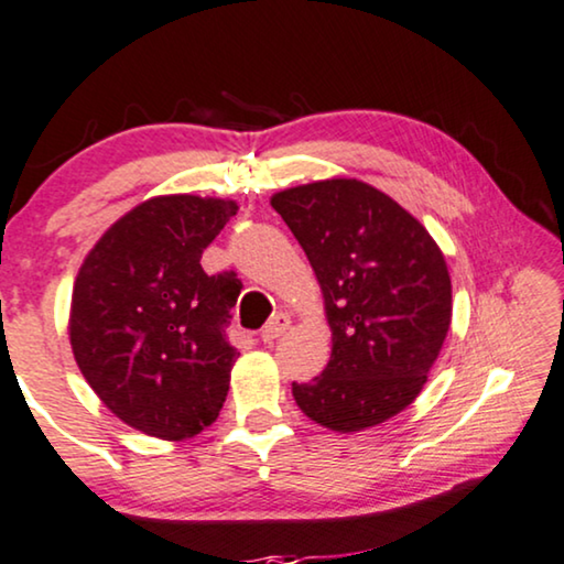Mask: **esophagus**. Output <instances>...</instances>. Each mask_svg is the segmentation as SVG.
<instances>
[{
  "label": "esophagus",
  "instance_id": "34e87169",
  "mask_svg": "<svg viewBox=\"0 0 564 564\" xmlns=\"http://www.w3.org/2000/svg\"><path fill=\"white\" fill-rule=\"evenodd\" d=\"M289 327H291V316H289V314H283V312H281V314H275L273 319L265 324L263 332H260V339H263L265 345H273L275 339L285 335V329H289Z\"/></svg>",
  "mask_w": 564,
  "mask_h": 564
}]
</instances>
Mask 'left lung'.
Returning a JSON list of instances; mask_svg holds the SVG:
<instances>
[{
    "label": "left lung",
    "instance_id": "8db88e82",
    "mask_svg": "<svg viewBox=\"0 0 564 564\" xmlns=\"http://www.w3.org/2000/svg\"><path fill=\"white\" fill-rule=\"evenodd\" d=\"M273 209L322 283L332 358L293 383L299 409L335 432H360L422 393L452 316V285L432 235L391 196L355 178L275 194Z\"/></svg>",
    "mask_w": 564,
    "mask_h": 564
}]
</instances>
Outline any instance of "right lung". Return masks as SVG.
Segmentation results:
<instances>
[{
  "label": "right lung",
  "mask_w": 564,
  "mask_h": 564,
  "mask_svg": "<svg viewBox=\"0 0 564 564\" xmlns=\"http://www.w3.org/2000/svg\"><path fill=\"white\" fill-rule=\"evenodd\" d=\"M235 214V202L158 196L109 227L78 271V368L112 414L150 437H194L227 399L240 285L204 273L202 252Z\"/></svg>",
  "instance_id": "obj_1"
}]
</instances>
